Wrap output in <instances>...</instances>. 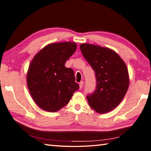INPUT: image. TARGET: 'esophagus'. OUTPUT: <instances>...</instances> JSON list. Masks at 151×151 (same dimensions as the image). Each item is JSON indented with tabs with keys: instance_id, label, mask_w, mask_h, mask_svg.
<instances>
[{
	"instance_id": "esophagus-1",
	"label": "esophagus",
	"mask_w": 151,
	"mask_h": 151,
	"mask_svg": "<svg viewBox=\"0 0 151 151\" xmlns=\"http://www.w3.org/2000/svg\"><path fill=\"white\" fill-rule=\"evenodd\" d=\"M83 84H84V82L83 81H81L80 83H79V86H80V89H81L82 88H83Z\"/></svg>"
}]
</instances>
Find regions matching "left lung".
I'll use <instances>...</instances> for the list:
<instances>
[{
    "instance_id": "1",
    "label": "left lung",
    "mask_w": 151,
    "mask_h": 151,
    "mask_svg": "<svg viewBox=\"0 0 151 151\" xmlns=\"http://www.w3.org/2000/svg\"><path fill=\"white\" fill-rule=\"evenodd\" d=\"M81 51L95 72L96 87L86 96L89 106L100 114L113 110L128 90L129 77L124 61L111 49L82 43Z\"/></svg>"
}]
</instances>
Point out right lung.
I'll return each mask as SVG.
<instances>
[{
    "instance_id": "1",
    "label": "right lung",
    "mask_w": 151,
    "mask_h": 151,
    "mask_svg": "<svg viewBox=\"0 0 151 151\" xmlns=\"http://www.w3.org/2000/svg\"><path fill=\"white\" fill-rule=\"evenodd\" d=\"M76 49L74 42L51 43L41 49L30 63L27 85L33 100L43 110H59L78 90L73 70L65 66Z\"/></svg>"
}]
</instances>
